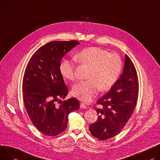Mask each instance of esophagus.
<instances>
[{
	"label": "esophagus",
	"instance_id": "1",
	"mask_svg": "<svg viewBox=\"0 0 160 160\" xmlns=\"http://www.w3.org/2000/svg\"><path fill=\"white\" fill-rule=\"evenodd\" d=\"M80 108H81V109H86V108H87V106H86L85 104H84L83 103H81V104H80Z\"/></svg>",
	"mask_w": 160,
	"mask_h": 160
}]
</instances>
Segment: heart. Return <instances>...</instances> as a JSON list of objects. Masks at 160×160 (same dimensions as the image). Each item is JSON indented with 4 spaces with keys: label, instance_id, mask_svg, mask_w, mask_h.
<instances>
[{
    "label": "heart",
    "instance_id": "1",
    "mask_svg": "<svg viewBox=\"0 0 160 160\" xmlns=\"http://www.w3.org/2000/svg\"><path fill=\"white\" fill-rule=\"evenodd\" d=\"M80 63L90 67L86 81L74 86V97L84 102H89L96 95L100 88L101 91L108 90L118 81L122 70V61L117 54L97 47L82 49L76 55ZM62 76L68 80L76 79L74 61L64 59L60 65Z\"/></svg>",
    "mask_w": 160,
    "mask_h": 160
}]
</instances>
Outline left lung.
<instances>
[{"mask_svg": "<svg viewBox=\"0 0 160 160\" xmlns=\"http://www.w3.org/2000/svg\"><path fill=\"white\" fill-rule=\"evenodd\" d=\"M138 80L135 67L125 55L122 72L109 92L98 99L102 109H95L99 114L97 122L91 124L92 135L102 140L118 134L125 127L136 107Z\"/></svg>", "mask_w": 160, "mask_h": 160, "instance_id": "left-lung-1", "label": "left lung"}]
</instances>
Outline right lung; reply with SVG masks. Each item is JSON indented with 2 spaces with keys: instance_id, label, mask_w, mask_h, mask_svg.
I'll use <instances>...</instances> for the list:
<instances>
[{
  "instance_id": "add662e5",
  "label": "right lung",
  "mask_w": 160,
  "mask_h": 160,
  "mask_svg": "<svg viewBox=\"0 0 160 160\" xmlns=\"http://www.w3.org/2000/svg\"><path fill=\"white\" fill-rule=\"evenodd\" d=\"M77 41H52L38 49L24 73L22 90L27 112L33 125L48 136H55L67 127L68 116L79 109V101L69 98L60 72L61 60L79 44Z\"/></svg>"
}]
</instances>
